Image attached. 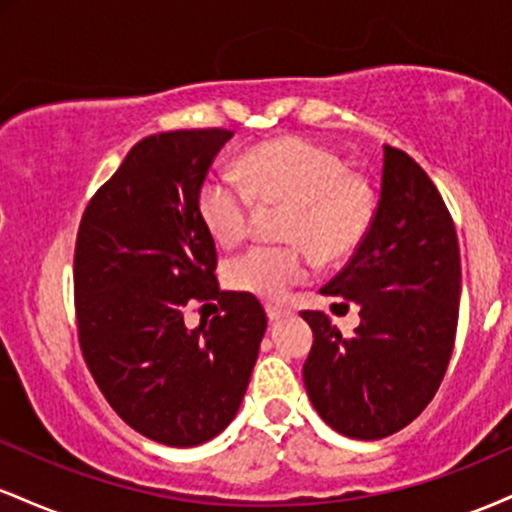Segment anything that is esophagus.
I'll list each match as a JSON object with an SVG mask.
<instances>
[{"label":"esophagus","instance_id":"1","mask_svg":"<svg viewBox=\"0 0 512 512\" xmlns=\"http://www.w3.org/2000/svg\"><path fill=\"white\" fill-rule=\"evenodd\" d=\"M267 317L269 320H281V317H286V315H291V310L289 308H284V305H274V303H267Z\"/></svg>","mask_w":512,"mask_h":512}]
</instances>
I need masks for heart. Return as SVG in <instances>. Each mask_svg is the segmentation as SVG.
<instances>
[{
  "label": "heart",
  "instance_id": "b5f03b06",
  "mask_svg": "<svg viewBox=\"0 0 512 512\" xmlns=\"http://www.w3.org/2000/svg\"><path fill=\"white\" fill-rule=\"evenodd\" d=\"M255 199L264 207L289 204L284 238L301 243L320 262H342L368 236L375 192L361 173L346 170L344 158L303 137L264 142L240 158V178L214 173L199 187L197 207L209 236L221 248L248 238ZM301 245H257L223 269L231 289L281 301L310 274Z\"/></svg>",
  "mask_w": 512,
  "mask_h": 512
}]
</instances>
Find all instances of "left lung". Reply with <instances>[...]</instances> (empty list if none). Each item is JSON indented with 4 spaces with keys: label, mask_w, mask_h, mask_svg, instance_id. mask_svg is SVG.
<instances>
[{
    "label": "left lung",
    "mask_w": 512,
    "mask_h": 512,
    "mask_svg": "<svg viewBox=\"0 0 512 512\" xmlns=\"http://www.w3.org/2000/svg\"><path fill=\"white\" fill-rule=\"evenodd\" d=\"M460 284V245L443 197L414 158L385 146L368 236L320 289L354 301L361 325L344 337L320 310L301 313L315 337L305 390L327 426L380 440L428 407L455 346Z\"/></svg>",
    "instance_id": "obj_1"
}]
</instances>
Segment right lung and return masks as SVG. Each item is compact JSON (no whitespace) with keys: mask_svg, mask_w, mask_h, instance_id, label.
<instances>
[{"mask_svg":"<svg viewBox=\"0 0 512 512\" xmlns=\"http://www.w3.org/2000/svg\"><path fill=\"white\" fill-rule=\"evenodd\" d=\"M228 129H175L132 146L81 216L74 303L81 354L127 426L170 448L233 421L267 330L250 293L221 291L199 187ZM219 300L195 331L187 304Z\"/></svg>","mask_w":512,"mask_h":512,"instance_id":"obj_1","label":"right lung"}]
</instances>
